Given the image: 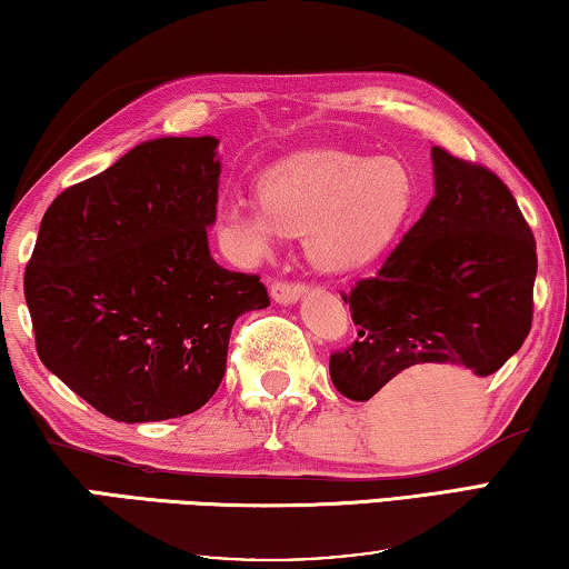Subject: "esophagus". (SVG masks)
<instances>
[{
  "label": "esophagus",
  "instance_id": "obj_1",
  "mask_svg": "<svg viewBox=\"0 0 569 569\" xmlns=\"http://www.w3.org/2000/svg\"><path fill=\"white\" fill-rule=\"evenodd\" d=\"M306 293L303 283H288V281H276L270 286V296H273L276 303H296Z\"/></svg>",
  "mask_w": 569,
  "mask_h": 569
}]
</instances>
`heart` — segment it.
<instances>
[{"instance_id":"heart-1","label":"heart","mask_w":569,"mask_h":569,"mask_svg":"<svg viewBox=\"0 0 569 569\" xmlns=\"http://www.w3.org/2000/svg\"><path fill=\"white\" fill-rule=\"evenodd\" d=\"M415 202V177L400 159L309 149L270 164L258 177V200H222L218 228L242 260L263 258L283 232L303 236L317 268L355 273L400 240Z\"/></svg>"}]
</instances>
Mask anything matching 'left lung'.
<instances>
[{"label":"left lung","mask_w":569,"mask_h":569,"mask_svg":"<svg viewBox=\"0 0 569 569\" xmlns=\"http://www.w3.org/2000/svg\"><path fill=\"white\" fill-rule=\"evenodd\" d=\"M436 197L375 278L341 293L357 341L329 359L331 382L367 402L432 365L489 377L531 329L537 242L491 169L432 147Z\"/></svg>","instance_id":"8db88e82"}]
</instances>
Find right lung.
Wrapping results in <instances>:
<instances>
[{"label":"right lung","mask_w":569,"mask_h":569,"mask_svg":"<svg viewBox=\"0 0 569 569\" xmlns=\"http://www.w3.org/2000/svg\"><path fill=\"white\" fill-rule=\"evenodd\" d=\"M218 139L143 141L56 197L24 270L42 365L119 422L182 418L212 398L232 323L270 303L218 266Z\"/></svg>","instance_id":"right-lung-1"}]
</instances>
